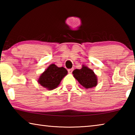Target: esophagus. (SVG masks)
Returning a JSON list of instances; mask_svg holds the SVG:
<instances>
[{
    "instance_id": "esophagus-1",
    "label": "esophagus",
    "mask_w": 135,
    "mask_h": 135,
    "mask_svg": "<svg viewBox=\"0 0 135 135\" xmlns=\"http://www.w3.org/2000/svg\"><path fill=\"white\" fill-rule=\"evenodd\" d=\"M73 70H74V69H73V68H70V69L68 70V73H72Z\"/></svg>"
}]
</instances>
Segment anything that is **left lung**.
Masks as SVG:
<instances>
[{
  "label": "left lung",
  "instance_id": "8db88e82",
  "mask_svg": "<svg viewBox=\"0 0 135 135\" xmlns=\"http://www.w3.org/2000/svg\"><path fill=\"white\" fill-rule=\"evenodd\" d=\"M73 74L80 84L86 89H90L97 86V76L92 70L86 66L83 65L81 69L74 70Z\"/></svg>",
  "mask_w": 135,
  "mask_h": 135
}]
</instances>
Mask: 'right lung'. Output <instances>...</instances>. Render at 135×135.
<instances>
[{"label": "right lung", "mask_w": 135, "mask_h": 135, "mask_svg": "<svg viewBox=\"0 0 135 135\" xmlns=\"http://www.w3.org/2000/svg\"><path fill=\"white\" fill-rule=\"evenodd\" d=\"M67 70L64 67H58L51 64L41 74L38 83L44 88L52 90L58 86L64 77L67 74Z\"/></svg>", "instance_id": "add662e5"}]
</instances>
